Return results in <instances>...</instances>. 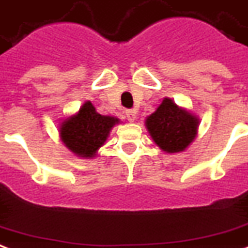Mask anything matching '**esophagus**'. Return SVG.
I'll return each instance as SVG.
<instances>
[{"instance_id":"esophagus-1","label":"esophagus","mask_w":248,"mask_h":248,"mask_svg":"<svg viewBox=\"0 0 248 248\" xmlns=\"http://www.w3.org/2000/svg\"><path fill=\"white\" fill-rule=\"evenodd\" d=\"M126 117H127V119H129L130 122H134V121L137 119V111L134 109L126 110Z\"/></svg>"}]
</instances>
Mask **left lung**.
<instances>
[{"label":"left lung","instance_id":"8db88e82","mask_svg":"<svg viewBox=\"0 0 248 248\" xmlns=\"http://www.w3.org/2000/svg\"><path fill=\"white\" fill-rule=\"evenodd\" d=\"M146 127L154 142L168 154L184 151L197 137L199 118L186 109L164 98L146 119Z\"/></svg>","mask_w":248,"mask_h":248}]
</instances>
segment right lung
Here are the masks:
<instances>
[{
  "instance_id": "1",
  "label": "right lung",
  "mask_w": 248,
  "mask_h": 248,
  "mask_svg": "<svg viewBox=\"0 0 248 248\" xmlns=\"http://www.w3.org/2000/svg\"><path fill=\"white\" fill-rule=\"evenodd\" d=\"M117 124L118 118L98 114L91 101H87L76 114L62 122L60 139L78 157H94Z\"/></svg>"
}]
</instances>
